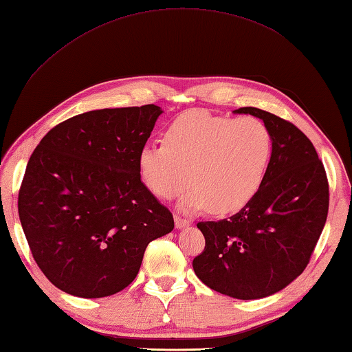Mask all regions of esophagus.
<instances>
[{"label": "esophagus", "instance_id": "1", "mask_svg": "<svg viewBox=\"0 0 352 352\" xmlns=\"http://www.w3.org/2000/svg\"><path fill=\"white\" fill-rule=\"evenodd\" d=\"M191 225L190 220H185L181 216H175V226L177 229H184V228H188Z\"/></svg>", "mask_w": 352, "mask_h": 352}]
</instances>
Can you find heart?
I'll list each match as a JSON object with an SVG mask.
<instances>
[{"instance_id":"heart-1","label":"heart","mask_w":352,"mask_h":352,"mask_svg":"<svg viewBox=\"0 0 352 352\" xmlns=\"http://www.w3.org/2000/svg\"><path fill=\"white\" fill-rule=\"evenodd\" d=\"M272 153V133L260 118L188 111L168 124L164 144L140 148L136 167L142 185L156 197H175L190 181L179 202L182 211L211 206L214 214L226 216L243 210L260 192Z\"/></svg>"}]
</instances>
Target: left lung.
<instances>
[{
	"instance_id": "8db88e82",
	"label": "left lung",
	"mask_w": 352,
	"mask_h": 352,
	"mask_svg": "<svg viewBox=\"0 0 352 352\" xmlns=\"http://www.w3.org/2000/svg\"><path fill=\"white\" fill-rule=\"evenodd\" d=\"M269 127L270 168L252 202L232 217L200 221L204 252L192 260L197 278L235 299L275 295L302 274L325 226L328 181L311 141L274 113L240 107Z\"/></svg>"
}]
</instances>
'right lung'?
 <instances>
[{"label":"right lung","instance_id":"1","mask_svg":"<svg viewBox=\"0 0 352 352\" xmlns=\"http://www.w3.org/2000/svg\"><path fill=\"white\" fill-rule=\"evenodd\" d=\"M162 112L146 104L80 113L53 127L28 160L21 225L39 269L68 295L126 289L148 243L173 231V216L136 167Z\"/></svg>","mask_w":352,"mask_h":352}]
</instances>
